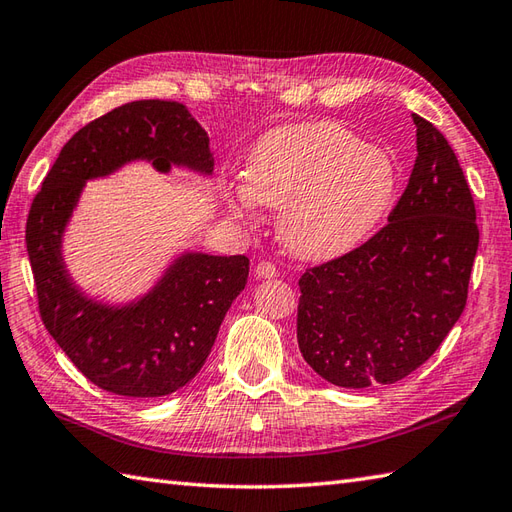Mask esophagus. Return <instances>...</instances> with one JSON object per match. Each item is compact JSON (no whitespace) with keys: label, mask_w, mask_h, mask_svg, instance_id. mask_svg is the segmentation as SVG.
<instances>
[{"label":"esophagus","mask_w":512,"mask_h":512,"mask_svg":"<svg viewBox=\"0 0 512 512\" xmlns=\"http://www.w3.org/2000/svg\"><path fill=\"white\" fill-rule=\"evenodd\" d=\"M278 276V269L267 263V260H263V263H258L256 267V278H263V280H269V278H276Z\"/></svg>","instance_id":"1"}]
</instances>
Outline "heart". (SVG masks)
Returning a JSON list of instances; mask_svg holds the SVG:
<instances>
[{
  "label": "heart",
  "instance_id": "b5f03b06",
  "mask_svg": "<svg viewBox=\"0 0 512 512\" xmlns=\"http://www.w3.org/2000/svg\"><path fill=\"white\" fill-rule=\"evenodd\" d=\"M399 173L392 157L344 124L320 120L267 131L227 192L234 212L282 208L280 236L293 256L333 260L359 247L388 214Z\"/></svg>",
  "mask_w": 512,
  "mask_h": 512
}]
</instances>
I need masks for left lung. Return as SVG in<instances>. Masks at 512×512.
<instances>
[{"label": "left lung", "instance_id": "1", "mask_svg": "<svg viewBox=\"0 0 512 512\" xmlns=\"http://www.w3.org/2000/svg\"><path fill=\"white\" fill-rule=\"evenodd\" d=\"M416 162L388 225L300 278L304 361L339 388L405 379L434 355L467 304L480 232L458 157L414 113Z\"/></svg>", "mask_w": 512, "mask_h": 512}]
</instances>
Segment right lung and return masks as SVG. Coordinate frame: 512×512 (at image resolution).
I'll return each mask as SVG.
<instances>
[{
    "instance_id": "1",
    "label": "right lung",
    "mask_w": 512,
    "mask_h": 512,
    "mask_svg": "<svg viewBox=\"0 0 512 512\" xmlns=\"http://www.w3.org/2000/svg\"><path fill=\"white\" fill-rule=\"evenodd\" d=\"M131 162L157 173L184 168L210 177V138L175 100H135L72 135L26 223V247L41 320L74 366L98 388L133 399L173 394L197 377L236 295L247 285V256L177 254L155 285L129 302L92 298L76 285L63 238L92 179Z\"/></svg>"
}]
</instances>
